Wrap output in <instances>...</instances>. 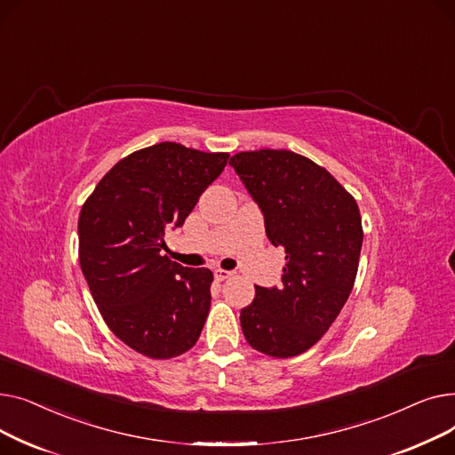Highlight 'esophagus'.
I'll return each mask as SVG.
<instances>
[{
  "instance_id": "1",
  "label": "esophagus",
  "mask_w": 455,
  "mask_h": 455,
  "mask_svg": "<svg viewBox=\"0 0 455 455\" xmlns=\"http://www.w3.org/2000/svg\"><path fill=\"white\" fill-rule=\"evenodd\" d=\"M234 273L232 271H227V269H215L213 271V276H215V280H227V278H230Z\"/></svg>"
}]
</instances>
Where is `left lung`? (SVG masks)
I'll return each mask as SVG.
<instances>
[{
  "mask_svg": "<svg viewBox=\"0 0 455 455\" xmlns=\"http://www.w3.org/2000/svg\"><path fill=\"white\" fill-rule=\"evenodd\" d=\"M283 247L282 288H259L242 309L247 343L273 357L314 347L345 306L363 243L355 199L324 167L285 149L237 153L228 162Z\"/></svg>",
  "mask_w": 455,
  "mask_h": 455,
  "instance_id": "obj_1",
  "label": "left lung"
}]
</instances>
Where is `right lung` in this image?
<instances>
[{
	"label": "right lung",
	"mask_w": 455,
	"mask_h": 455,
	"mask_svg": "<svg viewBox=\"0 0 455 455\" xmlns=\"http://www.w3.org/2000/svg\"><path fill=\"white\" fill-rule=\"evenodd\" d=\"M227 160L162 141L119 160L83 204L79 261L93 302L116 338L153 360L189 350L208 317L212 271L160 251Z\"/></svg>",
	"instance_id": "1"
}]
</instances>
